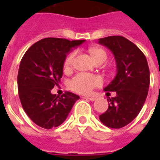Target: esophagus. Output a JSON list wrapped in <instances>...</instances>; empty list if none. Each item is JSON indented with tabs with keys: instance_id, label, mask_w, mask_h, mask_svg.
<instances>
[{
	"instance_id": "1",
	"label": "esophagus",
	"mask_w": 160,
	"mask_h": 160,
	"mask_svg": "<svg viewBox=\"0 0 160 160\" xmlns=\"http://www.w3.org/2000/svg\"><path fill=\"white\" fill-rule=\"evenodd\" d=\"M84 98H86V99H89V100H91V101L96 100V98H92V97H84Z\"/></svg>"
}]
</instances>
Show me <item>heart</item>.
<instances>
[{"instance_id": "b5f03b06", "label": "heart", "mask_w": 160, "mask_h": 160, "mask_svg": "<svg viewBox=\"0 0 160 160\" xmlns=\"http://www.w3.org/2000/svg\"><path fill=\"white\" fill-rule=\"evenodd\" d=\"M90 53L96 62H105L107 59V54L104 49L93 48L90 49ZM76 55V51H73L66 57L63 63V69L65 72H69L73 69ZM102 83L103 80L99 76L87 73H80L70 80L69 86L70 88L77 93L89 94L94 88L100 87Z\"/></svg>"}]
</instances>
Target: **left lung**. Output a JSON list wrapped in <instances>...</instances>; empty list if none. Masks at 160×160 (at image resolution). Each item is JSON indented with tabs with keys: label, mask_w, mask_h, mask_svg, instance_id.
<instances>
[{
	"label": "left lung",
	"mask_w": 160,
	"mask_h": 160,
	"mask_svg": "<svg viewBox=\"0 0 160 160\" xmlns=\"http://www.w3.org/2000/svg\"><path fill=\"white\" fill-rule=\"evenodd\" d=\"M98 42L112 51L118 71L114 80L104 89L116 92L117 95L107 99L108 110L99 119L107 127L121 128L137 117L146 101L150 83L148 61L141 49L124 37H106L99 38Z\"/></svg>",
	"instance_id": "1"
}]
</instances>
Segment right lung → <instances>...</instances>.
<instances>
[{"label":"right lung","mask_w":160,"mask_h":160,"mask_svg":"<svg viewBox=\"0 0 160 160\" xmlns=\"http://www.w3.org/2000/svg\"><path fill=\"white\" fill-rule=\"evenodd\" d=\"M84 42L47 38L32 44L22 57L18 73L19 97L25 112L39 127H58L80 98L70 92L56 96L51 90L62 77L67 54Z\"/></svg>","instance_id":"right-lung-1"}]
</instances>
